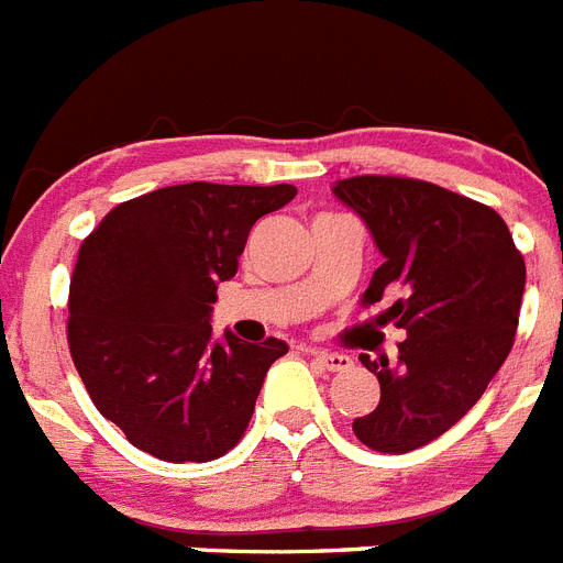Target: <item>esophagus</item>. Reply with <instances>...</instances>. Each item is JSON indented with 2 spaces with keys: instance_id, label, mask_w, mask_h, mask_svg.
<instances>
[{
  "instance_id": "obj_1",
  "label": "esophagus",
  "mask_w": 563,
  "mask_h": 563,
  "mask_svg": "<svg viewBox=\"0 0 563 563\" xmlns=\"http://www.w3.org/2000/svg\"><path fill=\"white\" fill-rule=\"evenodd\" d=\"M318 366H324L330 372H346L352 366V357L350 355H341V352H312Z\"/></svg>"
}]
</instances>
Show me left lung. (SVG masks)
Returning a JSON list of instances; mask_svg holds the SVG:
<instances>
[{
	"label": "left lung",
	"mask_w": 563,
	"mask_h": 563,
	"mask_svg": "<svg viewBox=\"0 0 563 563\" xmlns=\"http://www.w3.org/2000/svg\"><path fill=\"white\" fill-rule=\"evenodd\" d=\"M369 225L383 265L366 305L389 307L406 341L397 363L361 355L380 383V402L352 422L380 454L429 445L485 395L514 346L525 292V258L490 206L415 177L361 174L332 188Z\"/></svg>",
	"instance_id": "left-lung-1"
}]
</instances>
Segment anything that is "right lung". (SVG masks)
<instances>
[{
	"mask_svg": "<svg viewBox=\"0 0 563 563\" xmlns=\"http://www.w3.org/2000/svg\"><path fill=\"white\" fill-rule=\"evenodd\" d=\"M296 197L282 186L186 183L114 206L78 251L67 343L89 397L134 449L211 462L242 440L287 343L211 338L217 285L236 273L258 217Z\"/></svg>",
	"mask_w": 563,
	"mask_h": 563,
	"instance_id": "1",
	"label": "right lung"
}]
</instances>
